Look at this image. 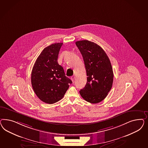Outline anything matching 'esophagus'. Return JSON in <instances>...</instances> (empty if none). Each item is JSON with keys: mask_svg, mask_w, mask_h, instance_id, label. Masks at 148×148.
<instances>
[{"mask_svg": "<svg viewBox=\"0 0 148 148\" xmlns=\"http://www.w3.org/2000/svg\"><path fill=\"white\" fill-rule=\"evenodd\" d=\"M71 79V80H72V81H73V82H74V79H75V76H72Z\"/></svg>", "mask_w": 148, "mask_h": 148, "instance_id": "obj_1", "label": "esophagus"}]
</instances>
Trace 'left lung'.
<instances>
[{
	"mask_svg": "<svg viewBox=\"0 0 148 148\" xmlns=\"http://www.w3.org/2000/svg\"><path fill=\"white\" fill-rule=\"evenodd\" d=\"M76 46L82 54L87 76L81 96L90 103L101 102L112 88L113 73L110 59L99 45L89 40L77 41Z\"/></svg>",
	"mask_w": 148,
	"mask_h": 148,
	"instance_id": "obj_1",
	"label": "left lung"
}]
</instances>
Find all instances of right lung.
Returning a JSON list of instances; mask_svg holds the SVG:
<instances>
[{
  "mask_svg": "<svg viewBox=\"0 0 148 148\" xmlns=\"http://www.w3.org/2000/svg\"><path fill=\"white\" fill-rule=\"evenodd\" d=\"M62 43L50 45L37 58L32 73V88L38 98L45 103H55L62 99L72 81L66 76L58 62Z\"/></svg>",
  "mask_w": 148,
  "mask_h": 148,
  "instance_id": "1",
  "label": "right lung"
}]
</instances>
